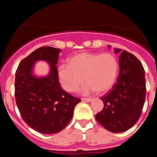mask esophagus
Listing matches in <instances>:
<instances>
[{
    "label": "esophagus",
    "instance_id": "34e87169",
    "mask_svg": "<svg viewBox=\"0 0 157 157\" xmlns=\"http://www.w3.org/2000/svg\"><path fill=\"white\" fill-rule=\"evenodd\" d=\"M82 102H89L91 101V98H82Z\"/></svg>",
    "mask_w": 157,
    "mask_h": 157
}]
</instances>
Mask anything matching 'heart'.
Returning a JSON list of instances; mask_svg holds the SVG:
<instances>
[{
  "instance_id": "obj_1",
  "label": "heart",
  "mask_w": 157,
  "mask_h": 157,
  "mask_svg": "<svg viewBox=\"0 0 157 157\" xmlns=\"http://www.w3.org/2000/svg\"><path fill=\"white\" fill-rule=\"evenodd\" d=\"M119 63L112 53L82 52L68 59V64L57 68L61 86L68 92H74L83 82L82 91L88 94L95 91L102 94L112 88L118 76Z\"/></svg>"
}]
</instances>
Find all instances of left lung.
<instances>
[{
    "label": "left lung",
    "mask_w": 157,
    "mask_h": 157,
    "mask_svg": "<svg viewBox=\"0 0 157 157\" xmlns=\"http://www.w3.org/2000/svg\"><path fill=\"white\" fill-rule=\"evenodd\" d=\"M111 48V46H108ZM120 56V74L113 89L101 98L104 107L95 116L106 130L120 133L133 127L142 113L146 94L145 70L140 60L125 50Z\"/></svg>",
    "instance_id": "obj_1"
}]
</instances>
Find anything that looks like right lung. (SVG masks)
Listing matches in <instances>:
<instances>
[{"label": "right lung", "instance_id": "right-lung-1", "mask_svg": "<svg viewBox=\"0 0 157 157\" xmlns=\"http://www.w3.org/2000/svg\"><path fill=\"white\" fill-rule=\"evenodd\" d=\"M60 51L50 46L37 48L21 61L15 73V100L21 117L30 128L41 134L62 131L81 101L60 87L57 68ZM37 61L49 63L50 72L46 76L33 74Z\"/></svg>", "mask_w": 157, "mask_h": 157}]
</instances>
